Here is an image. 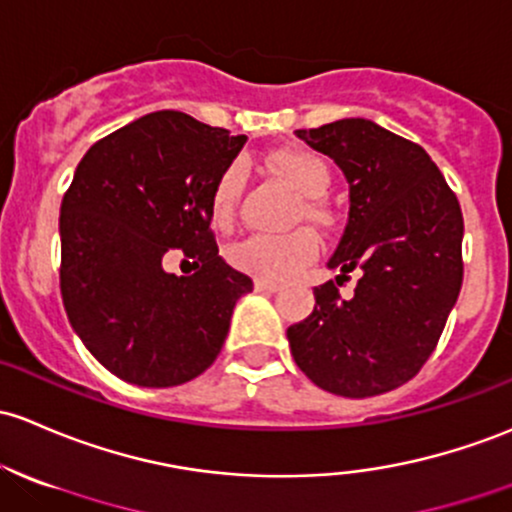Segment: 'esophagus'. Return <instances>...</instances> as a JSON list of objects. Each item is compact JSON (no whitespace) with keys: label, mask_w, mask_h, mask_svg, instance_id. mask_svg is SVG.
Instances as JSON below:
<instances>
[{"label":"esophagus","mask_w":512,"mask_h":512,"mask_svg":"<svg viewBox=\"0 0 512 512\" xmlns=\"http://www.w3.org/2000/svg\"><path fill=\"white\" fill-rule=\"evenodd\" d=\"M254 288L258 290V293H278L280 285H278V283H273V280L256 278V280H254Z\"/></svg>","instance_id":"34e87169"}]
</instances>
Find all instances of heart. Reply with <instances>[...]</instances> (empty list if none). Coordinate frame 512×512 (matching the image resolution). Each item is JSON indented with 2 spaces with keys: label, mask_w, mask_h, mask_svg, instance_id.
Returning a JSON list of instances; mask_svg holds the SVG:
<instances>
[{
  "label": "heart",
  "mask_w": 512,
  "mask_h": 512,
  "mask_svg": "<svg viewBox=\"0 0 512 512\" xmlns=\"http://www.w3.org/2000/svg\"><path fill=\"white\" fill-rule=\"evenodd\" d=\"M266 163L298 195L307 197V217L317 219V222L327 219V214L317 205V197H322L329 190L332 175H329L327 163L320 156L302 151V148H280V151L268 156ZM241 188H244V166L234 161L217 175L210 190V214L217 227L232 222ZM317 254H320V241H317L315 234L302 229V232L283 236H246V239L236 241L229 249V261H232L234 268L249 273V276L283 283V280L298 276L305 266H310Z\"/></svg>",
  "instance_id": "obj_1"
}]
</instances>
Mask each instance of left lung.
I'll return each instance as SVG.
<instances>
[{"label":"left lung","instance_id":"8db88e82","mask_svg":"<svg viewBox=\"0 0 512 512\" xmlns=\"http://www.w3.org/2000/svg\"><path fill=\"white\" fill-rule=\"evenodd\" d=\"M295 136L346 175L349 224L329 268L339 277L361 270L362 278L349 301L334 280L315 288L312 315L288 327L290 351L322 390L344 398L388 393L420 373L459 298V200L425 148L368 119Z\"/></svg>","mask_w":512,"mask_h":512}]
</instances>
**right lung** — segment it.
I'll list each match as a JSON object with an SVG mask.
<instances>
[{"label": "right lung", "instance_id": "add662e5", "mask_svg": "<svg viewBox=\"0 0 512 512\" xmlns=\"http://www.w3.org/2000/svg\"><path fill=\"white\" fill-rule=\"evenodd\" d=\"M246 136L163 109L82 156L60 205V293L100 364L126 383L170 388L214 364L249 276L219 256L210 190ZM180 248L198 271L162 268Z\"/></svg>", "mask_w": 512, "mask_h": 512}]
</instances>
